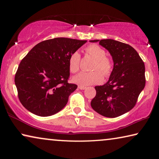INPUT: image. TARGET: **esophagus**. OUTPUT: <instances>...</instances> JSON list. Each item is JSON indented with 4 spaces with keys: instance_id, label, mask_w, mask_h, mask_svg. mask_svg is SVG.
<instances>
[{
    "instance_id": "1",
    "label": "esophagus",
    "mask_w": 159,
    "mask_h": 159,
    "mask_svg": "<svg viewBox=\"0 0 159 159\" xmlns=\"http://www.w3.org/2000/svg\"><path fill=\"white\" fill-rule=\"evenodd\" d=\"M78 88H79V89L80 90H84L86 88L85 86H83V85H79L78 86Z\"/></svg>"
}]
</instances>
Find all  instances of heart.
<instances>
[{
    "label": "heart",
    "instance_id": "heart-1",
    "mask_svg": "<svg viewBox=\"0 0 159 159\" xmlns=\"http://www.w3.org/2000/svg\"><path fill=\"white\" fill-rule=\"evenodd\" d=\"M86 52L95 60L92 67L93 71H83L74 78V81L81 85L98 84L103 80L104 77H109L113 70V63L111 59L106 56L103 48L96 44L88 45L85 48ZM80 55L78 52H74L70 55L69 60V69L72 73H76L80 69Z\"/></svg>",
    "mask_w": 159,
    "mask_h": 159
}]
</instances>
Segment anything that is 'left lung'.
<instances>
[{
  "label": "left lung",
  "instance_id": "1",
  "mask_svg": "<svg viewBox=\"0 0 159 159\" xmlns=\"http://www.w3.org/2000/svg\"><path fill=\"white\" fill-rule=\"evenodd\" d=\"M99 42L112 56L114 68L103 85L95 86L96 95L91 107L108 118L124 114L133 108L146 83L145 66L138 52L130 45L113 39L93 40Z\"/></svg>",
  "mask_w": 159,
  "mask_h": 159
}]
</instances>
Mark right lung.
Listing matches in <instances>:
<instances>
[{"label":"right lung","mask_w":159,"mask_h":159,"mask_svg":"<svg viewBox=\"0 0 159 159\" xmlns=\"http://www.w3.org/2000/svg\"><path fill=\"white\" fill-rule=\"evenodd\" d=\"M87 41L67 38L43 41L22 59L15 83L21 104L39 116H49L62 109L77 85L69 83V60Z\"/></svg>","instance_id":"right-lung-1"}]
</instances>
